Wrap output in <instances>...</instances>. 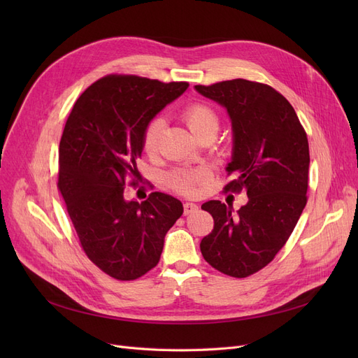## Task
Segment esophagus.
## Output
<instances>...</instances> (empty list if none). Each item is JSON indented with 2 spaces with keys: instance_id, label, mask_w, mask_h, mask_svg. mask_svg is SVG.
Listing matches in <instances>:
<instances>
[{
  "instance_id": "34e87169",
  "label": "esophagus",
  "mask_w": 358,
  "mask_h": 358,
  "mask_svg": "<svg viewBox=\"0 0 358 358\" xmlns=\"http://www.w3.org/2000/svg\"><path fill=\"white\" fill-rule=\"evenodd\" d=\"M197 210H199V206L196 203H192V201L184 203V215H192Z\"/></svg>"
}]
</instances>
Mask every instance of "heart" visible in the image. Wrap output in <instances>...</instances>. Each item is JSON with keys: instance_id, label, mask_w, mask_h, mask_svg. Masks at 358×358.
Returning <instances> with one entry per match:
<instances>
[{"instance_id": "obj_1", "label": "heart", "mask_w": 358, "mask_h": 358, "mask_svg": "<svg viewBox=\"0 0 358 358\" xmlns=\"http://www.w3.org/2000/svg\"><path fill=\"white\" fill-rule=\"evenodd\" d=\"M182 117L187 126H189V129L197 138H201L206 134H216L219 129V117L216 115V111L208 104L196 103L189 106L184 110ZM164 126H165V122L162 117H155L148 124L143 135V148L146 152L152 154L157 150ZM203 178H204L203 171L177 169V171L168 176V182L173 189L178 192L192 193L194 190V185Z\"/></svg>"}]
</instances>
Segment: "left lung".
Listing matches in <instances>:
<instances>
[{"mask_svg": "<svg viewBox=\"0 0 358 358\" xmlns=\"http://www.w3.org/2000/svg\"><path fill=\"white\" fill-rule=\"evenodd\" d=\"M194 90L227 110L232 124L227 171L238 178L224 189H245L248 196L236 212L219 200L201 204L215 227L200 251L220 273L248 277L283 248L306 206V131L292 104L270 85L238 78Z\"/></svg>", "mask_w": 358, "mask_h": 358, "instance_id": "1", "label": "left lung"}]
</instances>
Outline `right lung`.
Wrapping results in <instances>:
<instances>
[{
	"mask_svg": "<svg viewBox=\"0 0 358 358\" xmlns=\"http://www.w3.org/2000/svg\"><path fill=\"white\" fill-rule=\"evenodd\" d=\"M189 88L135 75H108L73 104L59 143L58 187L88 258L108 275L135 280L161 258L182 203L154 192L124 199L126 178L138 177L148 124Z\"/></svg>",
	"mask_w": 358,
	"mask_h": 358,
	"instance_id": "right-lung-1",
	"label": "right lung"
}]
</instances>
